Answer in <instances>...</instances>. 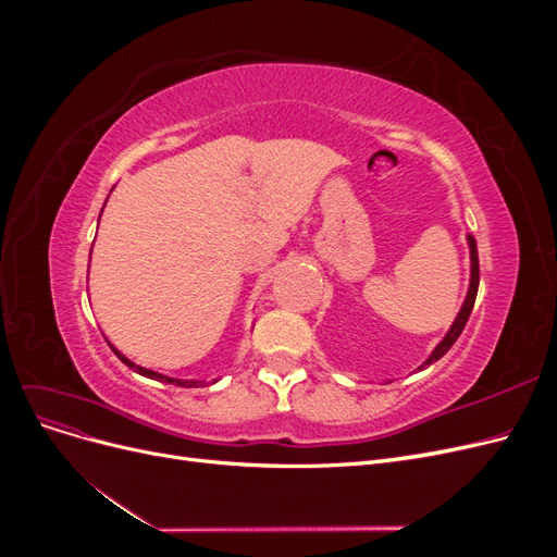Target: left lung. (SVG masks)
<instances>
[{
	"label": "left lung",
	"mask_w": 557,
	"mask_h": 557,
	"mask_svg": "<svg viewBox=\"0 0 557 557\" xmlns=\"http://www.w3.org/2000/svg\"><path fill=\"white\" fill-rule=\"evenodd\" d=\"M467 242H469V252H471V281H469L467 299H465V305H462L458 318H455V323L450 325L448 334L444 336V342L432 350V356L428 358L425 364H432V362H436V360L446 356L448 348H450L455 342H458V336L462 334V330H465V325H467V320H469V313H471V309H474L476 293H479V276H481V274H479V250H476V242H474V237H471V234L467 237Z\"/></svg>",
	"instance_id": "obj_1"
}]
</instances>
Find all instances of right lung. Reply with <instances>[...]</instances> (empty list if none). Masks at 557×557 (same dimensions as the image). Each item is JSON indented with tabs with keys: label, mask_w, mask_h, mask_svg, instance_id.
<instances>
[{
	"label": "right lung",
	"mask_w": 557,
	"mask_h": 557,
	"mask_svg": "<svg viewBox=\"0 0 557 557\" xmlns=\"http://www.w3.org/2000/svg\"><path fill=\"white\" fill-rule=\"evenodd\" d=\"M104 211V209H102ZM111 350L115 352L117 358H121L127 367H132L134 372H139L141 376H148V379H156V381H164V383H172V385H181V387H199L201 385V381H181V379H172V376H164V374H158V372H153V369H146V367H139V364H134L132 360H127L121 350L117 348H113L111 346Z\"/></svg>",
	"instance_id": "right-lung-1"
}]
</instances>
